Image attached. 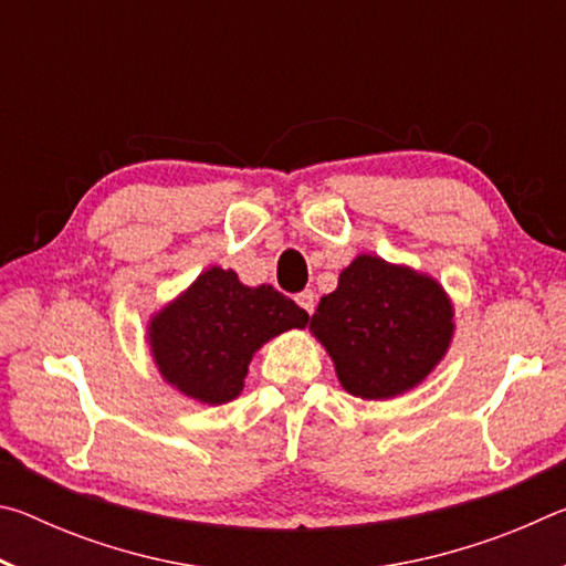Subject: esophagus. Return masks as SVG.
Listing matches in <instances>:
<instances>
[{"label": "esophagus", "instance_id": "34e87169", "mask_svg": "<svg viewBox=\"0 0 566 566\" xmlns=\"http://www.w3.org/2000/svg\"><path fill=\"white\" fill-rule=\"evenodd\" d=\"M296 304H300L306 314H314V306H317V302H314V292L304 290L296 294Z\"/></svg>", "mask_w": 566, "mask_h": 566}]
</instances>
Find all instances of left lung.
I'll use <instances>...</instances> for the list:
<instances>
[{
    "label": "left lung",
    "instance_id": "obj_1",
    "mask_svg": "<svg viewBox=\"0 0 566 566\" xmlns=\"http://www.w3.org/2000/svg\"><path fill=\"white\" fill-rule=\"evenodd\" d=\"M454 310L432 276L359 254L322 296L310 329L329 352L342 387L391 399L417 387L447 354Z\"/></svg>",
    "mask_w": 566,
    "mask_h": 566
}]
</instances>
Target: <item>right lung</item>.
I'll use <instances>...</instances> for the list:
<instances>
[{
  "label": "right lung",
  "mask_w": 566,
  "mask_h": 566,
  "mask_svg": "<svg viewBox=\"0 0 566 566\" xmlns=\"http://www.w3.org/2000/svg\"><path fill=\"white\" fill-rule=\"evenodd\" d=\"M306 322L310 314L272 284L244 286L232 270L212 266L151 319L149 344L171 387L224 405L242 391L254 352Z\"/></svg>",
  "instance_id": "1"
}]
</instances>
